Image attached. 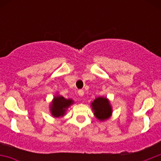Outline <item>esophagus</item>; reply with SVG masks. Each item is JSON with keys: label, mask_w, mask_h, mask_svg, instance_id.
<instances>
[{"label": "esophagus", "mask_w": 161, "mask_h": 161, "mask_svg": "<svg viewBox=\"0 0 161 161\" xmlns=\"http://www.w3.org/2000/svg\"><path fill=\"white\" fill-rule=\"evenodd\" d=\"M78 95H79L80 97H82L84 95V90H82V89H79L78 90Z\"/></svg>", "instance_id": "34e87169"}]
</instances>
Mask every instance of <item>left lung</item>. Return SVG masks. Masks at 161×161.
Masks as SVG:
<instances>
[{
    "label": "left lung",
    "instance_id": "left-lung-1",
    "mask_svg": "<svg viewBox=\"0 0 161 161\" xmlns=\"http://www.w3.org/2000/svg\"><path fill=\"white\" fill-rule=\"evenodd\" d=\"M91 106L93 107L95 116L101 121L107 119L112 113L111 106L106 97L96 98Z\"/></svg>",
    "mask_w": 161,
    "mask_h": 161
}]
</instances>
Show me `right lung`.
I'll return each mask as SVG.
<instances>
[{"label":"right lung","instance_id":"right-lung-1","mask_svg":"<svg viewBox=\"0 0 161 161\" xmlns=\"http://www.w3.org/2000/svg\"><path fill=\"white\" fill-rule=\"evenodd\" d=\"M72 103H73L72 100L70 99H65L62 96L55 97L51 106V112L55 117L63 116L67 108L71 106Z\"/></svg>","mask_w":161,"mask_h":161}]
</instances>
